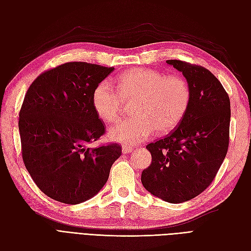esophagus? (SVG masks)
<instances>
[{
  "label": "esophagus",
  "mask_w": 251,
  "mask_h": 251,
  "mask_svg": "<svg viewBox=\"0 0 251 251\" xmlns=\"http://www.w3.org/2000/svg\"><path fill=\"white\" fill-rule=\"evenodd\" d=\"M132 151H133V148H132V147H128V146H124V147H123V153H124V154L131 153Z\"/></svg>",
  "instance_id": "34e87169"
}]
</instances>
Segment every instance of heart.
<instances>
[{"mask_svg":"<svg viewBox=\"0 0 251 251\" xmlns=\"http://www.w3.org/2000/svg\"><path fill=\"white\" fill-rule=\"evenodd\" d=\"M116 91L111 83H98L92 97L93 107L101 120L111 124L118 117L123 98H135L133 113L136 116L120 120L109 130L113 141L134 144L148 139L155 132L168 131L185 114L191 100L187 81L179 75L134 68L116 79Z\"/></svg>","mask_w":251,"mask_h":251,"instance_id":"b5f03b06","label":"heart"}]
</instances>
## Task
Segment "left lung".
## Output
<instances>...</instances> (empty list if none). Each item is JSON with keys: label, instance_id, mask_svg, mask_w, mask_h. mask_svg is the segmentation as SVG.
I'll return each mask as SVG.
<instances>
[{"label": "left lung", "instance_id": "left-lung-1", "mask_svg": "<svg viewBox=\"0 0 251 251\" xmlns=\"http://www.w3.org/2000/svg\"><path fill=\"white\" fill-rule=\"evenodd\" d=\"M166 63L186 78L191 100L179 125L147 146L151 163L143 170L141 182L151 195L176 204L206 189L223 163L229 143L230 101L209 70L177 59Z\"/></svg>", "mask_w": 251, "mask_h": 251}]
</instances>
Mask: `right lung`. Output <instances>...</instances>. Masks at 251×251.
Returning <instances> with one entry per match:
<instances>
[{"instance_id":"add662e5","label":"right lung","mask_w":251,"mask_h":251,"mask_svg":"<svg viewBox=\"0 0 251 251\" xmlns=\"http://www.w3.org/2000/svg\"><path fill=\"white\" fill-rule=\"evenodd\" d=\"M113 70L66 63L42 73L27 91L19 119L23 161L37 187L53 200L79 204L92 198L123 153L117 143L88 147L104 134L92 97Z\"/></svg>"}]
</instances>
